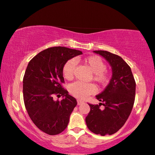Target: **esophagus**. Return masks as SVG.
I'll return each instance as SVG.
<instances>
[{
  "instance_id": "obj_1",
  "label": "esophagus",
  "mask_w": 155,
  "mask_h": 155,
  "mask_svg": "<svg viewBox=\"0 0 155 155\" xmlns=\"http://www.w3.org/2000/svg\"><path fill=\"white\" fill-rule=\"evenodd\" d=\"M77 104L78 105H81L84 104V101H82L81 100H77Z\"/></svg>"
}]
</instances>
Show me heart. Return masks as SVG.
<instances>
[{"mask_svg":"<svg viewBox=\"0 0 155 155\" xmlns=\"http://www.w3.org/2000/svg\"><path fill=\"white\" fill-rule=\"evenodd\" d=\"M84 62L91 70L94 76L93 79L98 85L105 86L109 82L110 75L106 71V64L98 56H90L84 59ZM76 67V61L74 59L68 60L62 69L63 75L66 79L71 80L74 78ZM96 88L92 84H85L80 81L74 82L69 87V92L72 96L79 99H85L89 95L94 94Z\"/></svg>","mask_w":155,"mask_h":155,"instance_id":"heart-1","label":"heart"}]
</instances>
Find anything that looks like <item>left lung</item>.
<instances>
[{"label": "left lung", "instance_id": "1", "mask_svg": "<svg viewBox=\"0 0 155 155\" xmlns=\"http://www.w3.org/2000/svg\"><path fill=\"white\" fill-rule=\"evenodd\" d=\"M104 57L112 67L110 83L96 96L99 105L88 104L90 112L86 117L88 128L102 136L113 135L126 122L133 108L135 96V81L130 66L118 55L107 51H94ZM104 104L102 110L100 106Z\"/></svg>", "mask_w": 155, "mask_h": 155}]
</instances>
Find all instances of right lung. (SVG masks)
<instances>
[{
    "label": "right lung",
    "instance_id": "right-lung-1",
    "mask_svg": "<svg viewBox=\"0 0 155 155\" xmlns=\"http://www.w3.org/2000/svg\"><path fill=\"white\" fill-rule=\"evenodd\" d=\"M81 54L64 47H49L33 57L27 67L23 77L25 106L34 124L48 135H58L67 128L77 104L63 88L62 69L69 59ZM54 94L64 98L54 101Z\"/></svg>",
    "mask_w": 155,
    "mask_h": 155
}]
</instances>
